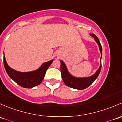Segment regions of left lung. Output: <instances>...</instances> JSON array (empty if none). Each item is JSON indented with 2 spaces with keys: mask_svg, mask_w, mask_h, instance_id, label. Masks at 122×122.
<instances>
[{
  "mask_svg": "<svg viewBox=\"0 0 122 122\" xmlns=\"http://www.w3.org/2000/svg\"><path fill=\"white\" fill-rule=\"evenodd\" d=\"M90 35L95 38V40L97 43V44H98L99 49H100V53H101L102 59V45L100 44V41H99L98 37L95 34H90ZM101 59H100V61H101ZM61 77H62V79L63 80L65 85H67L69 87H71V88L78 89V90L85 89L87 88V87H89L90 85H92L94 82V81L96 80V79L98 77L102 67L101 63L98 70L96 71V72L93 76L89 77H85V78H77V77H75L74 76H71L69 73L68 72L67 68H66L63 61H61Z\"/></svg>",
  "mask_w": 122,
  "mask_h": 122,
  "instance_id": "1",
  "label": "left lung"
}]
</instances>
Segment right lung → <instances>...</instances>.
Here are the masks:
<instances>
[{
	"label": "right lung",
	"mask_w": 122,
	"mask_h": 122,
	"mask_svg": "<svg viewBox=\"0 0 122 122\" xmlns=\"http://www.w3.org/2000/svg\"><path fill=\"white\" fill-rule=\"evenodd\" d=\"M52 62L53 60L44 63L39 69L35 71L20 72L10 68L6 63L5 55L3 56V63L7 75L16 83L25 88H32L41 84L45 77L46 70Z\"/></svg>",
	"instance_id": "right-lung-1"
}]
</instances>
